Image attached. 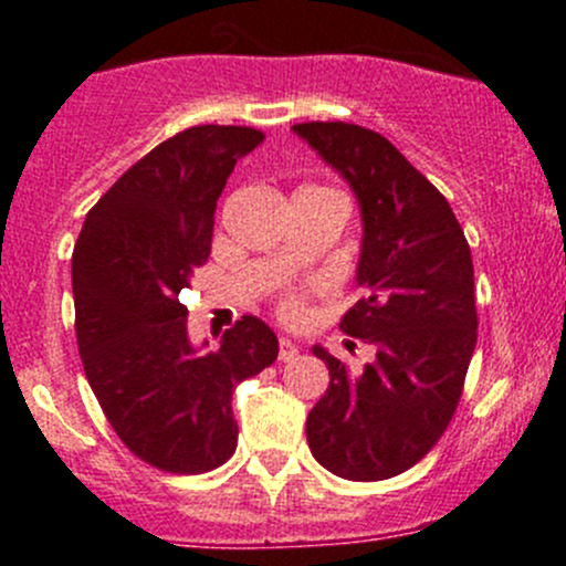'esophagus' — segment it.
<instances>
[{"instance_id": "1", "label": "esophagus", "mask_w": 566, "mask_h": 566, "mask_svg": "<svg viewBox=\"0 0 566 566\" xmlns=\"http://www.w3.org/2000/svg\"><path fill=\"white\" fill-rule=\"evenodd\" d=\"M298 356V345L290 339H279V361H293V358Z\"/></svg>"}]
</instances>
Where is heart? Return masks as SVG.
I'll use <instances>...</instances> for the list:
<instances>
[{"label": "heart", "mask_w": 566, "mask_h": 566, "mask_svg": "<svg viewBox=\"0 0 566 566\" xmlns=\"http://www.w3.org/2000/svg\"><path fill=\"white\" fill-rule=\"evenodd\" d=\"M282 315L287 317V319H295V317H301V304L295 298H287L282 304Z\"/></svg>", "instance_id": "obj_1"}]
</instances>
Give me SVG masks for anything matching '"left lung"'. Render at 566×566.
<instances>
[{
    "label": "left lung",
    "instance_id": "left-lung-1",
    "mask_svg": "<svg viewBox=\"0 0 566 566\" xmlns=\"http://www.w3.org/2000/svg\"><path fill=\"white\" fill-rule=\"evenodd\" d=\"M293 130L358 199L364 298L339 328L375 347L361 369L312 347L331 380L306 416V441L336 476L380 482L424 458L460 402L476 347L471 249L447 197L386 136L353 123Z\"/></svg>",
    "mask_w": 566,
    "mask_h": 566
}]
</instances>
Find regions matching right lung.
<instances>
[{
    "mask_svg": "<svg viewBox=\"0 0 566 566\" xmlns=\"http://www.w3.org/2000/svg\"><path fill=\"white\" fill-rule=\"evenodd\" d=\"M262 139L243 125L180 130L108 188L73 249L84 375L119 441L161 471L205 473L230 460L232 391L279 356L276 334L251 315L216 347L197 345L177 298L208 262L227 177Z\"/></svg>",
    "mask_w": 566,
    "mask_h": 566,
    "instance_id": "right-lung-1",
    "label": "right lung"
}]
</instances>
